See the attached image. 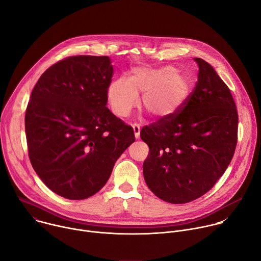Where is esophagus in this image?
I'll use <instances>...</instances> for the list:
<instances>
[{"label":"esophagus","instance_id":"obj_1","mask_svg":"<svg viewBox=\"0 0 261 261\" xmlns=\"http://www.w3.org/2000/svg\"><path fill=\"white\" fill-rule=\"evenodd\" d=\"M133 127V131H134V135H135V138L138 139L139 138V133H140V126L138 124H133L132 125Z\"/></svg>","mask_w":261,"mask_h":261}]
</instances>
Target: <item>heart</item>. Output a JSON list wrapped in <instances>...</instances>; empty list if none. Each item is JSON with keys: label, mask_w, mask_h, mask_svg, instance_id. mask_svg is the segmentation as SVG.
I'll return each mask as SVG.
<instances>
[{"label": "heart", "mask_w": 261, "mask_h": 261, "mask_svg": "<svg viewBox=\"0 0 261 261\" xmlns=\"http://www.w3.org/2000/svg\"><path fill=\"white\" fill-rule=\"evenodd\" d=\"M138 93L143 94V107L153 118L168 119L187 103L192 84L172 66L135 67L130 79L119 77L108 85L106 94L113 113L120 118L127 117L139 104Z\"/></svg>", "instance_id": "obj_1"}]
</instances>
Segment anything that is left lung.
I'll list each match as a JSON object with an SVG mask.
<instances>
[{
  "instance_id": "left-lung-1",
  "label": "left lung",
  "mask_w": 261,
  "mask_h": 261,
  "mask_svg": "<svg viewBox=\"0 0 261 261\" xmlns=\"http://www.w3.org/2000/svg\"><path fill=\"white\" fill-rule=\"evenodd\" d=\"M195 88L177 114L144 126L150 147L143 176L170 203H187L210 191L225 172L238 142V110L230 90L204 60L195 58Z\"/></svg>"
}]
</instances>
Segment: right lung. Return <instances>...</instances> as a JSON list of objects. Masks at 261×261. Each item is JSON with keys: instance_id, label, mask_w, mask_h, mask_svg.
I'll return each mask as SVG.
<instances>
[{"instance_id": "add662e5", "label": "right lung", "mask_w": 261, "mask_h": 261, "mask_svg": "<svg viewBox=\"0 0 261 261\" xmlns=\"http://www.w3.org/2000/svg\"><path fill=\"white\" fill-rule=\"evenodd\" d=\"M114 68L106 56H74L49 67L34 87L24 127L31 164L56 194L91 197L135 140L106 107Z\"/></svg>"}]
</instances>
